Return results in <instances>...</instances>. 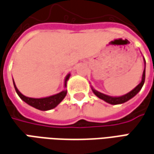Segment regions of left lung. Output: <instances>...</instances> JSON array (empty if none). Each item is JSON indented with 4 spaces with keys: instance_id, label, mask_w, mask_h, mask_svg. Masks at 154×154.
I'll return each instance as SVG.
<instances>
[{
    "instance_id": "left-lung-1",
    "label": "left lung",
    "mask_w": 154,
    "mask_h": 154,
    "mask_svg": "<svg viewBox=\"0 0 154 154\" xmlns=\"http://www.w3.org/2000/svg\"><path fill=\"white\" fill-rule=\"evenodd\" d=\"M144 63H145V67H146V61H145V60H144ZM144 82H145V68H144V71H143V77H142V81H141V82L134 89H132L131 92H129L128 94H126L125 95H122V96H120V97H112V96H109V95L103 94L100 93L99 91L95 90L94 88H93V87H91V88H92V90L94 92V94L98 98L103 99V101L110 103V104H121V103H125V102L128 101V100H130L131 99H132L135 95L137 94L139 91L142 89L143 84H144Z\"/></svg>"
}]
</instances>
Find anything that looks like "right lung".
<instances>
[{
    "mask_svg": "<svg viewBox=\"0 0 154 154\" xmlns=\"http://www.w3.org/2000/svg\"><path fill=\"white\" fill-rule=\"evenodd\" d=\"M71 76V74L69 73L66 75V77L65 78V84H64V87L65 88H66V82L68 81L69 77ZM13 85H14V88H15V90L17 92V94H18V96L20 97V99H23L25 103H27L28 104H29L30 106L35 108L37 109H39V110H50V109H52L55 108L58 104H59L62 100L64 99V98L66 97V89H64L63 91L60 92L59 94H56L55 95H51V96H49V97H45V98H40V99H34V98H29V97H26L23 94H22L19 92V90L17 89V88L16 87V84L14 81H13Z\"/></svg>",
    "mask_w": 154,
    "mask_h": 154,
    "instance_id": "1",
    "label": "right lung"
}]
</instances>
